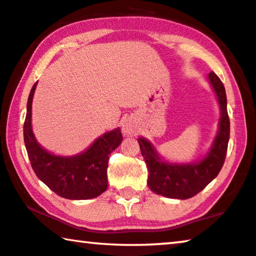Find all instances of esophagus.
<instances>
[{
  "label": "esophagus",
  "instance_id": "34e87169",
  "mask_svg": "<svg viewBox=\"0 0 256 256\" xmlns=\"http://www.w3.org/2000/svg\"><path fill=\"white\" fill-rule=\"evenodd\" d=\"M122 132L126 135H134L136 132V124L130 119H126L122 124Z\"/></svg>",
  "mask_w": 256,
  "mask_h": 256
}]
</instances>
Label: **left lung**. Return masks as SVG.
<instances>
[{
    "instance_id": "8db88e82",
    "label": "left lung",
    "mask_w": 256,
    "mask_h": 256,
    "mask_svg": "<svg viewBox=\"0 0 256 256\" xmlns=\"http://www.w3.org/2000/svg\"><path fill=\"white\" fill-rule=\"evenodd\" d=\"M208 76L221 108V120L213 148L205 159L198 164H169L159 159L156 150L146 140H138L142 156L148 172V188L156 194L175 199L191 198L204 190L223 167L230 137L226 88L214 72H210Z\"/></svg>"
}]
</instances>
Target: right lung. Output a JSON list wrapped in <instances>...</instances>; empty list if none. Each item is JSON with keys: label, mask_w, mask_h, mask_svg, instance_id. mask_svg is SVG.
<instances>
[{"label": "right lung", "mask_w": 256, "mask_h": 256, "mask_svg": "<svg viewBox=\"0 0 256 256\" xmlns=\"http://www.w3.org/2000/svg\"><path fill=\"white\" fill-rule=\"evenodd\" d=\"M38 82L30 89L24 122V142L35 174L54 194L66 199L96 198L108 188V156L122 142L119 128L104 134L80 156L62 158L40 146L32 132V100Z\"/></svg>", "instance_id": "obj_1"}]
</instances>
